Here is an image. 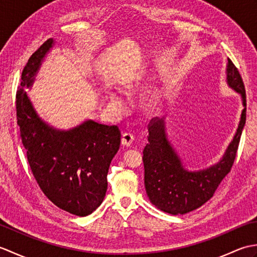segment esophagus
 I'll list each match as a JSON object with an SVG mask.
<instances>
[{
	"label": "esophagus",
	"mask_w": 257,
	"mask_h": 257,
	"mask_svg": "<svg viewBox=\"0 0 257 257\" xmlns=\"http://www.w3.org/2000/svg\"><path fill=\"white\" fill-rule=\"evenodd\" d=\"M133 141H134V135L133 134H130V133L122 134V137H121V144H122V146L129 147L130 145L133 144Z\"/></svg>",
	"instance_id": "obj_1"
}]
</instances>
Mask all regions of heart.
I'll list each match as a JSON object with an SVG mask.
<instances>
[{
	"instance_id": "heart-1",
	"label": "heart",
	"mask_w": 257,
	"mask_h": 257,
	"mask_svg": "<svg viewBox=\"0 0 257 257\" xmlns=\"http://www.w3.org/2000/svg\"><path fill=\"white\" fill-rule=\"evenodd\" d=\"M111 102L113 103L114 106H117L118 108H121L122 107V102H121V100H120V98L117 97V96H111ZM158 105H159V102H158V100L152 101V106H154V107H157Z\"/></svg>"
}]
</instances>
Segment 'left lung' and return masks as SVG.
Wrapping results in <instances>:
<instances>
[{
	"mask_svg": "<svg viewBox=\"0 0 257 257\" xmlns=\"http://www.w3.org/2000/svg\"><path fill=\"white\" fill-rule=\"evenodd\" d=\"M226 79L228 86L241 94L244 109L233 141L216 165L201 171L185 170L166 137L165 120L158 117L150 120L149 143L144 150L145 187L149 200L162 211L177 215L198 209L212 198L222 180L231 171L246 120V94L241 74L230 58Z\"/></svg>",
	"mask_w": 257,
	"mask_h": 257,
	"instance_id": "8db88e82",
	"label": "left lung"
}]
</instances>
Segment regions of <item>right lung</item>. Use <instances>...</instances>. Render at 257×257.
<instances>
[{"mask_svg": "<svg viewBox=\"0 0 257 257\" xmlns=\"http://www.w3.org/2000/svg\"><path fill=\"white\" fill-rule=\"evenodd\" d=\"M53 42L50 38L43 43L22 72L16 91V119L38 187L59 209L86 216L105 198L108 169L119 149L121 134L117 125L92 120L61 132L37 116L24 87L32 85Z\"/></svg>", "mask_w": 257, "mask_h": 257, "instance_id": "obj_1", "label": "right lung"}]
</instances>
